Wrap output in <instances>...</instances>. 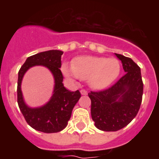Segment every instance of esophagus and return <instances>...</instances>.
Wrapping results in <instances>:
<instances>
[{
	"mask_svg": "<svg viewBox=\"0 0 159 159\" xmlns=\"http://www.w3.org/2000/svg\"><path fill=\"white\" fill-rule=\"evenodd\" d=\"M80 93H81V95H88V92H87L86 90H81L80 91Z\"/></svg>",
	"mask_w": 159,
	"mask_h": 159,
	"instance_id": "34e87169",
	"label": "esophagus"
}]
</instances>
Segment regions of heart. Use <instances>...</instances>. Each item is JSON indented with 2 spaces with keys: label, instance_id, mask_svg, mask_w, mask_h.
<instances>
[{
  "label": "heart",
  "instance_id": "obj_1",
  "mask_svg": "<svg viewBox=\"0 0 159 159\" xmlns=\"http://www.w3.org/2000/svg\"><path fill=\"white\" fill-rule=\"evenodd\" d=\"M61 70L67 78L88 80L92 88L102 90L111 85L117 80L121 66L116 59L82 56L73 60L71 66L63 64Z\"/></svg>",
  "mask_w": 159,
  "mask_h": 159
}]
</instances>
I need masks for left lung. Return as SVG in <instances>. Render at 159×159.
Masks as SVG:
<instances>
[{"label": "left lung", "mask_w": 159, "mask_h": 159, "mask_svg": "<svg viewBox=\"0 0 159 159\" xmlns=\"http://www.w3.org/2000/svg\"><path fill=\"white\" fill-rule=\"evenodd\" d=\"M115 55L126 74L111 88L88 93L95 126L103 131H116L128 125L138 114L143 97L140 67L129 57Z\"/></svg>", "instance_id": "left-lung-1"}]
</instances>
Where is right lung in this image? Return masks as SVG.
Masks as SVG:
<instances>
[{"label":"right lung","mask_w":159,"mask_h":159,"mask_svg":"<svg viewBox=\"0 0 159 159\" xmlns=\"http://www.w3.org/2000/svg\"><path fill=\"white\" fill-rule=\"evenodd\" d=\"M64 52L49 50L28 57L18 72L17 102L28 124L35 130L43 133H57L64 130L71 116L73 107L81 97L79 90L71 92L63 84L61 56ZM34 66L47 67L54 78V89L48 102L41 107L30 108L24 102L21 91L23 77Z\"/></svg>","instance_id":"right-lung-1"}]
</instances>
